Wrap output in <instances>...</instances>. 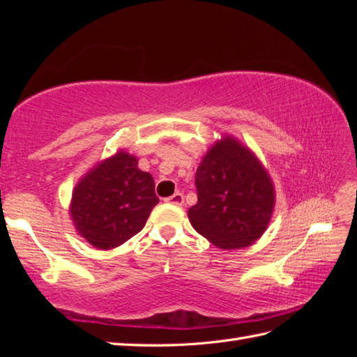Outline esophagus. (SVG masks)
Wrapping results in <instances>:
<instances>
[{
    "label": "esophagus",
    "instance_id": "34e87169",
    "mask_svg": "<svg viewBox=\"0 0 357 357\" xmlns=\"http://www.w3.org/2000/svg\"><path fill=\"white\" fill-rule=\"evenodd\" d=\"M165 202L173 204V206H183V204H184V196H183V193L178 192V193L169 196V198H165Z\"/></svg>",
    "mask_w": 357,
    "mask_h": 357
}]
</instances>
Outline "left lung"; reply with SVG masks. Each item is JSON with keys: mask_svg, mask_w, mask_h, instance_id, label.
Segmentation results:
<instances>
[{"mask_svg": "<svg viewBox=\"0 0 357 357\" xmlns=\"http://www.w3.org/2000/svg\"><path fill=\"white\" fill-rule=\"evenodd\" d=\"M195 184L198 202L188 208V219L204 238L224 250L261 238L275 207V190L252 151L231 138L216 142L196 170Z\"/></svg>", "mask_w": 357, "mask_h": 357, "instance_id": "obj_1", "label": "left lung"}]
</instances>
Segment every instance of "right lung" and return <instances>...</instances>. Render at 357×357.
<instances>
[{
    "mask_svg": "<svg viewBox=\"0 0 357 357\" xmlns=\"http://www.w3.org/2000/svg\"><path fill=\"white\" fill-rule=\"evenodd\" d=\"M158 202L151 174L138 169L135 156L119 151L75 187L70 213L82 238L109 250L139 233Z\"/></svg>",
    "mask_w": 357,
    "mask_h": 357,
    "instance_id": "add662e5",
    "label": "right lung"
}]
</instances>
